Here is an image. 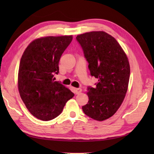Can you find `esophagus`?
<instances>
[{
  "label": "esophagus",
  "instance_id": "34e87169",
  "mask_svg": "<svg viewBox=\"0 0 154 154\" xmlns=\"http://www.w3.org/2000/svg\"><path fill=\"white\" fill-rule=\"evenodd\" d=\"M82 89L81 88H75V94H79L81 92H82Z\"/></svg>",
  "mask_w": 154,
  "mask_h": 154
}]
</instances>
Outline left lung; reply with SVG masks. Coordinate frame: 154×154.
I'll return each instance as SVG.
<instances>
[{"mask_svg": "<svg viewBox=\"0 0 154 154\" xmlns=\"http://www.w3.org/2000/svg\"><path fill=\"white\" fill-rule=\"evenodd\" d=\"M76 39L89 64L90 75L98 79L95 88H87L89 100L82 109L90 118L103 121L116 113L126 96L128 60L116 38L103 31L82 34Z\"/></svg>", "mask_w": 154, "mask_h": 154, "instance_id": "obj_1", "label": "left lung"}]
</instances>
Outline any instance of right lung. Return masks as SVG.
Returning <instances> with one entry per match:
<instances>
[{"instance_id": "add662e5", "label": "right lung", "mask_w": 154, "mask_h": 154, "mask_svg": "<svg viewBox=\"0 0 154 154\" xmlns=\"http://www.w3.org/2000/svg\"><path fill=\"white\" fill-rule=\"evenodd\" d=\"M72 36H47L31 42L21 58L18 89L30 113L43 121L56 118L74 94L54 76L59 61L71 43Z\"/></svg>"}]
</instances>
